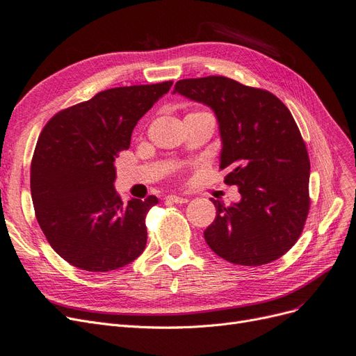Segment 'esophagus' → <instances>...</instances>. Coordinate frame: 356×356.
Instances as JSON below:
<instances>
[{
	"instance_id": "esophagus-1",
	"label": "esophagus",
	"mask_w": 356,
	"mask_h": 356,
	"mask_svg": "<svg viewBox=\"0 0 356 356\" xmlns=\"http://www.w3.org/2000/svg\"><path fill=\"white\" fill-rule=\"evenodd\" d=\"M166 199H168L169 202H174V203H187V202H188L187 197H181V195H175V194L166 195Z\"/></svg>"
}]
</instances>
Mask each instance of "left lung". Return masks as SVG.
Instances as JSON below:
<instances>
[{"label":"left lung","instance_id":"obj_1","mask_svg":"<svg viewBox=\"0 0 356 356\" xmlns=\"http://www.w3.org/2000/svg\"><path fill=\"white\" fill-rule=\"evenodd\" d=\"M178 92L209 106L222 140L220 169L241 200H213L204 240L222 259L246 266L273 262L302 234L309 212V156L284 103L266 90L225 76L181 79Z\"/></svg>","mask_w":356,"mask_h":356}]
</instances>
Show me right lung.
<instances>
[{
  "mask_svg": "<svg viewBox=\"0 0 356 356\" xmlns=\"http://www.w3.org/2000/svg\"><path fill=\"white\" fill-rule=\"evenodd\" d=\"M172 81L110 88L61 110L47 122L31 163L36 220L57 254L90 273L131 264L147 243L145 215L156 195L116 193L115 159L128 150L137 122Z\"/></svg>",
  "mask_w": 356,
  "mask_h": 356,
  "instance_id": "1",
  "label": "right lung"
}]
</instances>
